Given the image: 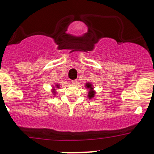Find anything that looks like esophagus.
<instances>
[{"mask_svg": "<svg viewBox=\"0 0 154 154\" xmlns=\"http://www.w3.org/2000/svg\"><path fill=\"white\" fill-rule=\"evenodd\" d=\"M77 82H78V80H77V79H75V80L72 81V83L73 85H77Z\"/></svg>", "mask_w": 154, "mask_h": 154, "instance_id": "esophagus-1", "label": "esophagus"}]
</instances>
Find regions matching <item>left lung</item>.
Returning <instances> with one entry per match:
<instances>
[{
  "instance_id": "left-lung-1",
  "label": "left lung",
  "mask_w": 154,
  "mask_h": 154,
  "mask_svg": "<svg viewBox=\"0 0 154 154\" xmlns=\"http://www.w3.org/2000/svg\"><path fill=\"white\" fill-rule=\"evenodd\" d=\"M85 88L88 91V98L91 99H95V94L96 92L95 91V88L91 82H86L85 84Z\"/></svg>"
}]
</instances>
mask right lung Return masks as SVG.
<instances>
[{
	"label": "right lung",
	"instance_id": "1",
	"mask_svg": "<svg viewBox=\"0 0 154 154\" xmlns=\"http://www.w3.org/2000/svg\"><path fill=\"white\" fill-rule=\"evenodd\" d=\"M61 85L59 83H56V84L53 85H51V93H52V96L55 97L57 94V92H56V89H59Z\"/></svg>",
	"mask_w": 154,
	"mask_h": 154
}]
</instances>
